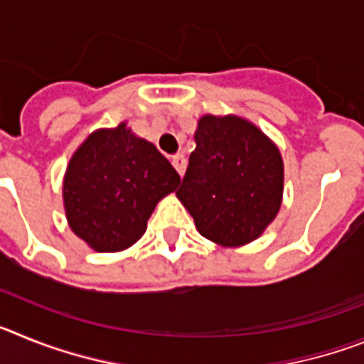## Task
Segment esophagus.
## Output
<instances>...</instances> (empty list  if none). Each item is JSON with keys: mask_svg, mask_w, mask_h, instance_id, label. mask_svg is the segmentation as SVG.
Returning a JSON list of instances; mask_svg holds the SVG:
<instances>
[{"mask_svg": "<svg viewBox=\"0 0 364 364\" xmlns=\"http://www.w3.org/2000/svg\"><path fill=\"white\" fill-rule=\"evenodd\" d=\"M171 164H173V167H175L178 175H184V171H186L184 154H180V153L175 154V156H173V159H171Z\"/></svg>", "mask_w": 364, "mask_h": 364, "instance_id": "34e87169", "label": "esophagus"}]
</instances>
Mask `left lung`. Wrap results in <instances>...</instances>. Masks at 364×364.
Masks as SVG:
<instances>
[{"label": "left lung", "instance_id": "left-lung-1", "mask_svg": "<svg viewBox=\"0 0 364 364\" xmlns=\"http://www.w3.org/2000/svg\"><path fill=\"white\" fill-rule=\"evenodd\" d=\"M195 144L176 197L205 239L252 242L281 208V153L239 117L200 118Z\"/></svg>", "mask_w": 364, "mask_h": 364}]
</instances>
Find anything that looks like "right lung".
I'll return each mask as SVG.
<instances>
[{
    "label": "right lung",
    "instance_id": "1",
    "mask_svg": "<svg viewBox=\"0 0 364 364\" xmlns=\"http://www.w3.org/2000/svg\"><path fill=\"white\" fill-rule=\"evenodd\" d=\"M178 182L167 159L125 124L96 131L67 167V220L96 252H122L142 237L154 205Z\"/></svg>",
    "mask_w": 364,
    "mask_h": 364
}]
</instances>
